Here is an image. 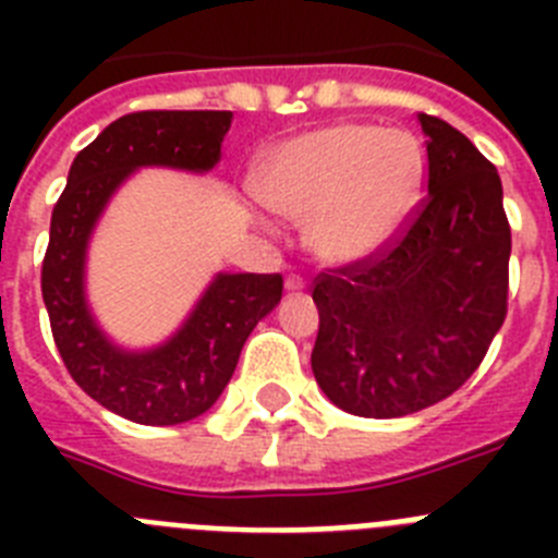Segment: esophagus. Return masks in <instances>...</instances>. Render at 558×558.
<instances>
[{
	"label": "esophagus",
	"mask_w": 558,
	"mask_h": 558,
	"mask_svg": "<svg viewBox=\"0 0 558 558\" xmlns=\"http://www.w3.org/2000/svg\"><path fill=\"white\" fill-rule=\"evenodd\" d=\"M284 288H288L290 293H299V290L307 288V279H304V276H299V274H290L288 279H284Z\"/></svg>",
	"instance_id": "34e87169"
}]
</instances>
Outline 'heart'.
<instances>
[{
	"label": "heart",
	"mask_w": 558,
	"mask_h": 558,
	"mask_svg": "<svg viewBox=\"0 0 558 558\" xmlns=\"http://www.w3.org/2000/svg\"><path fill=\"white\" fill-rule=\"evenodd\" d=\"M422 179L425 156L411 133L340 122L270 150L254 190L276 215L304 223L318 259L354 265L405 229Z\"/></svg>",
	"instance_id": "b5f03b06"
}]
</instances>
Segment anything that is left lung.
I'll use <instances>...</instances> for the list:
<instances>
[{
    "label": "left lung",
    "mask_w": 558,
    "mask_h": 558,
    "mask_svg": "<svg viewBox=\"0 0 558 558\" xmlns=\"http://www.w3.org/2000/svg\"><path fill=\"white\" fill-rule=\"evenodd\" d=\"M427 195L397 240L315 276L313 374L354 416L397 418L456 393L509 310L511 226L502 184L450 122L418 113Z\"/></svg>",
    "instance_id": "left-lung-1"
}]
</instances>
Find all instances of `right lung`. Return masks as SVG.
Listing matches in <instances>:
<instances>
[{
  "mask_svg": "<svg viewBox=\"0 0 558 558\" xmlns=\"http://www.w3.org/2000/svg\"><path fill=\"white\" fill-rule=\"evenodd\" d=\"M231 111H133L69 167L41 265V295L63 366L102 408L136 425H181L229 386L251 329L282 299V274H218L184 327L150 352L113 347L83 293L88 236L117 186L140 167L206 172L220 161Z\"/></svg>",
  "mask_w": 558,
  "mask_h": 558,
  "instance_id": "right-lung-1",
  "label": "right lung"
}]
</instances>
